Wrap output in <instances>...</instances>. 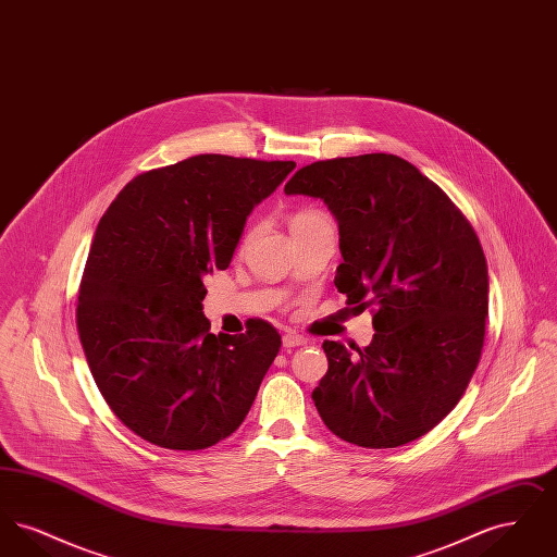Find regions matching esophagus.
I'll list each match as a JSON object with an SVG mask.
<instances>
[{"instance_id": "34e87169", "label": "esophagus", "mask_w": 557, "mask_h": 557, "mask_svg": "<svg viewBox=\"0 0 557 557\" xmlns=\"http://www.w3.org/2000/svg\"><path fill=\"white\" fill-rule=\"evenodd\" d=\"M282 343H284L286 348H296V346L307 345V338H305V336H300V334H296V332H288V334H284Z\"/></svg>"}]
</instances>
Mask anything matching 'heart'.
<instances>
[{
    "mask_svg": "<svg viewBox=\"0 0 557 557\" xmlns=\"http://www.w3.org/2000/svg\"><path fill=\"white\" fill-rule=\"evenodd\" d=\"M327 223H330V219H327L325 212L313 209V207H305V209H298L292 214L290 230L292 234H296V232L315 230V227L327 225Z\"/></svg>",
    "mask_w": 557,
    "mask_h": 557,
    "instance_id": "b5f03b06",
    "label": "heart"
}]
</instances>
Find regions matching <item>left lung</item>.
<instances>
[{
	"instance_id": "8db88e82",
	"label": "left lung",
	"mask_w": 557,
	"mask_h": 557,
	"mask_svg": "<svg viewBox=\"0 0 557 557\" xmlns=\"http://www.w3.org/2000/svg\"><path fill=\"white\" fill-rule=\"evenodd\" d=\"M286 194L321 198L338 221L346 305L371 307L375 336L359 348L325 341L313 391L323 424L368 449L430 432L466 393L488 315V271L470 221L395 154L318 160Z\"/></svg>"
}]
</instances>
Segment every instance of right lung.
<instances>
[{
    "label": "right lung",
    "instance_id": "obj_1",
    "mask_svg": "<svg viewBox=\"0 0 557 557\" xmlns=\"http://www.w3.org/2000/svg\"><path fill=\"white\" fill-rule=\"evenodd\" d=\"M294 166L189 157L137 175L100 219L77 330L108 407L144 441L207 449L250 411L282 338L267 321L211 334L202 280L230 267L246 216Z\"/></svg>",
    "mask_w": 557,
    "mask_h": 557
}]
</instances>
